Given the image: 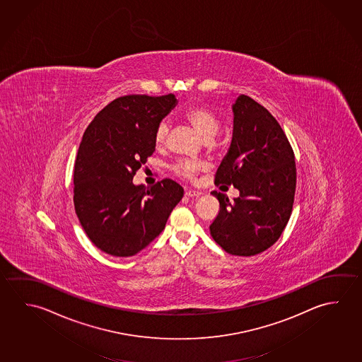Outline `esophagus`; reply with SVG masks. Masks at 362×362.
Returning <instances> with one entry per match:
<instances>
[{
  "mask_svg": "<svg viewBox=\"0 0 362 362\" xmlns=\"http://www.w3.org/2000/svg\"><path fill=\"white\" fill-rule=\"evenodd\" d=\"M202 194L199 190L187 189L185 190V196L189 197V198H197Z\"/></svg>",
  "mask_w": 362,
  "mask_h": 362,
  "instance_id": "34e87169",
  "label": "esophagus"
}]
</instances>
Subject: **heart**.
<instances>
[{"label":"heart","instance_id":"b5f03b06","mask_svg":"<svg viewBox=\"0 0 362 362\" xmlns=\"http://www.w3.org/2000/svg\"><path fill=\"white\" fill-rule=\"evenodd\" d=\"M183 117L185 121L192 124V127L196 129L201 137L206 141L215 137L218 128H220V119L218 117L207 107L203 105H190L184 110ZM169 134V122L164 119L160 122L155 129V144L161 146L165 144L166 137ZM206 169V164L203 161L196 160H179L175 165L173 166L174 173L184 179H194L198 173Z\"/></svg>","mask_w":362,"mask_h":362}]
</instances>
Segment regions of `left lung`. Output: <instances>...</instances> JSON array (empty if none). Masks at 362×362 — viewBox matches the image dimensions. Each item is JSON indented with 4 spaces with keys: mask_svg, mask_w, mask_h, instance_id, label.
<instances>
[{
    "mask_svg": "<svg viewBox=\"0 0 362 362\" xmlns=\"http://www.w3.org/2000/svg\"><path fill=\"white\" fill-rule=\"evenodd\" d=\"M234 126L216 183L234 185V202L214 190L220 212L209 226L214 240L233 255L262 253L279 240L291 216L296 166L285 132L264 107L247 95L233 104Z\"/></svg>",
    "mask_w": 362,
    "mask_h": 362,
    "instance_id": "8db88e82",
    "label": "left lung"
}]
</instances>
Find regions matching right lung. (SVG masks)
I'll use <instances>...</instances> for the list:
<instances>
[{"mask_svg": "<svg viewBox=\"0 0 362 362\" xmlns=\"http://www.w3.org/2000/svg\"><path fill=\"white\" fill-rule=\"evenodd\" d=\"M178 104L174 94L126 95L102 109L86 128L74 172V203L90 240L104 253L131 257L165 228L184 190L172 179L134 184L155 151V129Z\"/></svg>", "mask_w": 362, "mask_h": 362, "instance_id": "obj_1", "label": "right lung"}]
</instances>
